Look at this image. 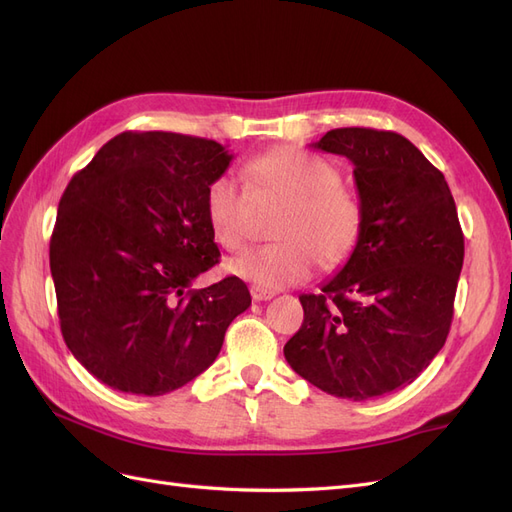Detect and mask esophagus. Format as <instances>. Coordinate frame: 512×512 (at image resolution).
I'll return each mask as SVG.
<instances>
[{"mask_svg":"<svg viewBox=\"0 0 512 512\" xmlns=\"http://www.w3.org/2000/svg\"><path fill=\"white\" fill-rule=\"evenodd\" d=\"M250 292H252L254 301H269V299L275 297V290H267V288H260V286H252Z\"/></svg>","mask_w":512,"mask_h":512,"instance_id":"obj_1","label":"esophagus"}]
</instances>
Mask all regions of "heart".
Returning a JSON list of instances; mask_svg holds the SVG:
<instances>
[{"label":"heart","instance_id":"heart-1","mask_svg":"<svg viewBox=\"0 0 512 512\" xmlns=\"http://www.w3.org/2000/svg\"><path fill=\"white\" fill-rule=\"evenodd\" d=\"M247 190L254 198L275 196L286 209L273 228L280 239L228 262V271L267 290L301 284L318 260L335 269L352 256L363 235V205L342 185L339 170L297 147H277L243 166ZM241 185L215 177L205 194L207 222L224 250L239 252L250 241L252 203Z\"/></svg>","mask_w":512,"mask_h":512}]
</instances>
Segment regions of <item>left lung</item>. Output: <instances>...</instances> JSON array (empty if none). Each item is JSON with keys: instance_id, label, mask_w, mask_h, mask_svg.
Returning a JSON list of instances; mask_svg holds the SVG:
<instances>
[{"instance_id": "obj_1", "label": "left lung", "mask_w": 512, "mask_h": 512, "mask_svg": "<svg viewBox=\"0 0 512 512\" xmlns=\"http://www.w3.org/2000/svg\"><path fill=\"white\" fill-rule=\"evenodd\" d=\"M314 147L354 164L363 235L322 294L299 297L284 356L320 391L365 401L414 382L442 350L463 232L444 175L401 134L337 128Z\"/></svg>"}]
</instances>
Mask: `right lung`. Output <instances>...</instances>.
Masks as SVG:
<instances>
[{"label":"right lung","instance_id":"obj_1","mask_svg":"<svg viewBox=\"0 0 512 512\" xmlns=\"http://www.w3.org/2000/svg\"><path fill=\"white\" fill-rule=\"evenodd\" d=\"M232 156L175 132L111 138L59 200L51 275L66 346L121 393L156 397L220 354L228 324L252 303L230 275L194 290L220 262L205 194Z\"/></svg>","mask_w":512,"mask_h":512}]
</instances>
